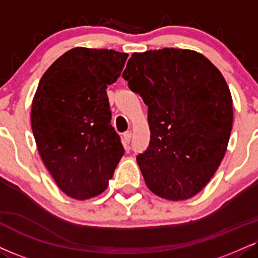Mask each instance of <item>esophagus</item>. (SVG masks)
Listing matches in <instances>:
<instances>
[{
  "mask_svg": "<svg viewBox=\"0 0 258 258\" xmlns=\"http://www.w3.org/2000/svg\"><path fill=\"white\" fill-rule=\"evenodd\" d=\"M131 138H132V132H131V131L123 133V135H122V142H123V144H125V145L130 144V142H131Z\"/></svg>",
  "mask_w": 258,
  "mask_h": 258,
  "instance_id": "esophagus-1",
  "label": "esophagus"
}]
</instances>
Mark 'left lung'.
I'll return each mask as SVG.
<instances>
[{"mask_svg":"<svg viewBox=\"0 0 258 258\" xmlns=\"http://www.w3.org/2000/svg\"><path fill=\"white\" fill-rule=\"evenodd\" d=\"M122 78L148 105L150 143L137 156L145 184L166 200L194 197L215 174L231 136L225 78L200 52L174 48L135 52Z\"/></svg>","mask_w":258,"mask_h":258,"instance_id":"8db88e82","label":"left lung"}]
</instances>
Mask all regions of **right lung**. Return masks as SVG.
Returning a JSON list of instances; mask_svg holds the SVG:
<instances>
[{
  "label": "right lung",
  "instance_id": "obj_1",
  "mask_svg": "<svg viewBox=\"0 0 258 258\" xmlns=\"http://www.w3.org/2000/svg\"><path fill=\"white\" fill-rule=\"evenodd\" d=\"M127 56L74 48L39 80L31 109L37 148L58 187L76 200L102 194L125 153L110 125L105 90L120 77Z\"/></svg>",
  "mask_w": 258,
  "mask_h": 258
}]
</instances>
